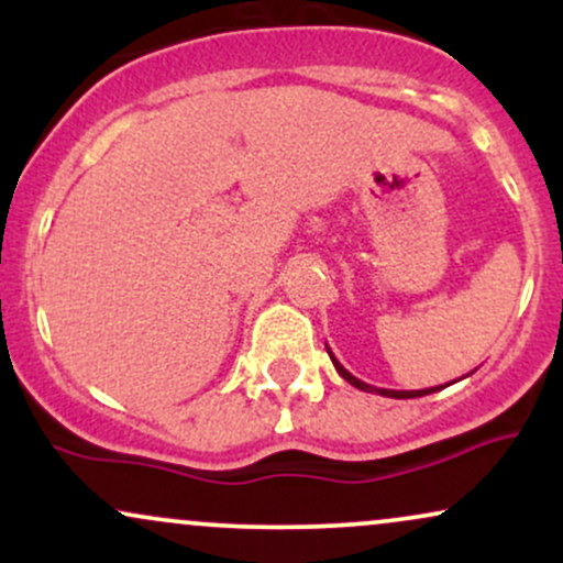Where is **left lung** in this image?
I'll return each mask as SVG.
<instances>
[{
  "mask_svg": "<svg viewBox=\"0 0 563 563\" xmlns=\"http://www.w3.org/2000/svg\"><path fill=\"white\" fill-rule=\"evenodd\" d=\"M325 349H328V344H325ZM328 354H331V360H333V365H335V371H339V376L344 378V380H349V384L352 386H357V389H363V391H378V394H384V397H394V399H407V397H423V394H431V391H437L439 386H434V389H418V391H397V389H376V386H371V384H365V380H360V378H354L352 373L346 371L344 365L339 363V360L333 357V352L331 349H328Z\"/></svg>",
  "mask_w": 563,
  "mask_h": 563,
  "instance_id": "obj_1",
  "label": "left lung"
}]
</instances>
